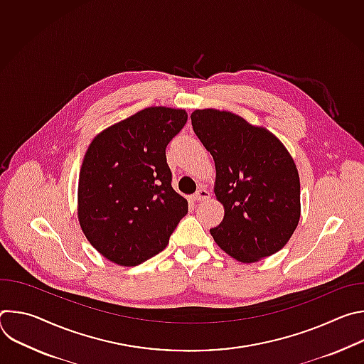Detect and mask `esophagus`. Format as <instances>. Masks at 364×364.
I'll list each match as a JSON object with an SVG mask.
<instances>
[{
	"mask_svg": "<svg viewBox=\"0 0 364 364\" xmlns=\"http://www.w3.org/2000/svg\"><path fill=\"white\" fill-rule=\"evenodd\" d=\"M210 197V193L207 191L205 188H198L194 194H193V198L196 200V201H203V200H207Z\"/></svg>",
	"mask_w": 364,
	"mask_h": 364,
	"instance_id": "esophagus-1",
	"label": "esophagus"
}]
</instances>
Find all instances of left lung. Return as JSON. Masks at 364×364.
<instances>
[{
	"label": "left lung",
	"mask_w": 364,
	"mask_h": 364,
	"mask_svg": "<svg viewBox=\"0 0 364 364\" xmlns=\"http://www.w3.org/2000/svg\"><path fill=\"white\" fill-rule=\"evenodd\" d=\"M193 131L212 154L215 193L223 222L210 229L216 243L250 264L281 250L299 222V176L281 141L242 117L218 109L191 114Z\"/></svg>",
	"instance_id": "obj_1"
}]
</instances>
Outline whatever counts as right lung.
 <instances>
[{"label": "right lung", "instance_id": "1", "mask_svg": "<svg viewBox=\"0 0 364 364\" xmlns=\"http://www.w3.org/2000/svg\"><path fill=\"white\" fill-rule=\"evenodd\" d=\"M183 109L152 107L100 132L79 177L80 228L109 261L136 267L160 253L188 203L174 191L166 148L183 129Z\"/></svg>", "mask_w": 364, "mask_h": 364}]
</instances>
